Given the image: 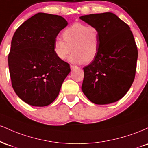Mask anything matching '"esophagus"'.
<instances>
[{"mask_svg":"<svg viewBox=\"0 0 148 148\" xmlns=\"http://www.w3.org/2000/svg\"><path fill=\"white\" fill-rule=\"evenodd\" d=\"M76 66H74V65H72V64H70V68H71V69H74V68H76Z\"/></svg>","mask_w":148,"mask_h":148,"instance_id":"34e87169","label":"esophagus"}]
</instances>
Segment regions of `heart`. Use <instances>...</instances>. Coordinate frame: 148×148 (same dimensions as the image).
I'll return each instance as SVG.
<instances>
[{"mask_svg":"<svg viewBox=\"0 0 148 148\" xmlns=\"http://www.w3.org/2000/svg\"><path fill=\"white\" fill-rule=\"evenodd\" d=\"M63 40L56 39L54 53L60 60L67 58L72 63H90L97 56L99 50V33L95 26L74 23L62 33Z\"/></svg>","mask_w":148,"mask_h":148,"instance_id":"heart-1","label":"heart"}]
</instances>
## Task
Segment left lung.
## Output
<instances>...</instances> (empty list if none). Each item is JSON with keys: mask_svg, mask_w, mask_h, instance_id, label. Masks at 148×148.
<instances>
[{"mask_svg": "<svg viewBox=\"0 0 148 148\" xmlns=\"http://www.w3.org/2000/svg\"><path fill=\"white\" fill-rule=\"evenodd\" d=\"M99 33L97 56L84 68L81 89L96 104L115 102L126 95L135 78L138 49L130 26L111 12L80 17Z\"/></svg>", "mask_w": 148, "mask_h": 148, "instance_id": "8db88e82", "label": "left lung"}]
</instances>
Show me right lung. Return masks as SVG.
I'll return each mask as SVG.
<instances>
[{
	"mask_svg": "<svg viewBox=\"0 0 148 148\" xmlns=\"http://www.w3.org/2000/svg\"><path fill=\"white\" fill-rule=\"evenodd\" d=\"M67 23L58 15L40 12L23 22L13 35L8 56L12 86L28 104L51 103L70 72L69 64L53 49L57 35Z\"/></svg>",
	"mask_w": 148,
	"mask_h": 148,
	"instance_id": "obj_1",
	"label": "right lung"
}]
</instances>
